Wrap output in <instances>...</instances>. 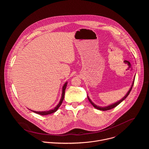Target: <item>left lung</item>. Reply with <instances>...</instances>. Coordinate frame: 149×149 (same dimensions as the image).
I'll list each match as a JSON object with an SVG mask.
<instances>
[{"mask_svg": "<svg viewBox=\"0 0 149 149\" xmlns=\"http://www.w3.org/2000/svg\"><path fill=\"white\" fill-rule=\"evenodd\" d=\"M134 80H135V78H134V80H133L132 84V85H131V86L130 89H129V91H128V92L127 93V94L125 95V96H124V97H123V98H122L120 100H119V101H118V102H116L115 103H113V104H111V105L108 106L104 107H101L97 106H96V104H94V103L91 101V100L89 98V97L88 96V100L89 101V102L92 104V105L95 108H96V109H99V110H101V111H107V110H109V109H112V108H115V107L117 106L118 105H119V104L122 102H123V100H125V99L128 96V95H129V93H130V92H131V91L132 88V86H133L134 83Z\"/></svg>", "mask_w": 149, "mask_h": 149, "instance_id": "8db88e82", "label": "left lung"}]
</instances>
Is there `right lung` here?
<instances>
[{"mask_svg": "<svg viewBox=\"0 0 149 149\" xmlns=\"http://www.w3.org/2000/svg\"><path fill=\"white\" fill-rule=\"evenodd\" d=\"M66 85H67V82H66L65 84H64V86L63 87V92H62V96H61V98L60 99V101L59 102V103L58 104V105L56 107L53 109H51V110H49V111H32L33 112L37 113V114H40V115H49V114H51L52 113H54L56 111H57V110L58 109V108L60 107V106L61 105L63 102V100L64 99V95H65V89H66Z\"/></svg>", "mask_w": 149, "mask_h": 149, "instance_id": "add662e5", "label": "right lung"}]
</instances>
